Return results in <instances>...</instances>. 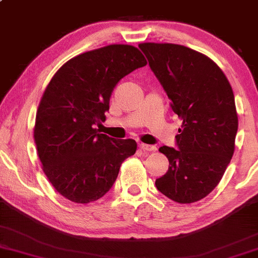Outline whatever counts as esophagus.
Instances as JSON below:
<instances>
[{"label":"esophagus","mask_w":258,"mask_h":258,"mask_svg":"<svg viewBox=\"0 0 258 258\" xmlns=\"http://www.w3.org/2000/svg\"><path fill=\"white\" fill-rule=\"evenodd\" d=\"M139 148L142 149L143 151H154V150H155V147H154V145L144 144V143H140Z\"/></svg>","instance_id":"1"}]
</instances>
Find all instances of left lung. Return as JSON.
Here are the masks:
<instances>
[{
	"label": "left lung",
	"mask_w": 258,
	"mask_h": 258,
	"mask_svg": "<svg viewBox=\"0 0 258 258\" xmlns=\"http://www.w3.org/2000/svg\"><path fill=\"white\" fill-rule=\"evenodd\" d=\"M139 48L182 120L177 149H159L169 169L155 180L156 188L176 203H195L217 186L235 151L238 119L232 88L203 53L172 43H140Z\"/></svg>",
	"instance_id": "left-lung-1"
}]
</instances>
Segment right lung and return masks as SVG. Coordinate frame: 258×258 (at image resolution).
Here are the masks:
<instances>
[{
  "label": "right lung",
  "instance_id": "obj_1",
  "mask_svg": "<svg viewBox=\"0 0 258 258\" xmlns=\"http://www.w3.org/2000/svg\"><path fill=\"white\" fill-rule=\"evenodd\" d=\"M147 64L139 49L110 44L72 58L50 79L34 125L43 171L67 200L88 204L110 190L121 163L137 151L133 139H114L95 125L105 120L118 82Z\"/></svg>",
  "mask_w": 258,
  "mask_h": 258
}]
</instances>
